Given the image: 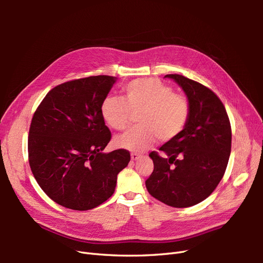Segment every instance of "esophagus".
Masks as SVG:
<instances>
[{"mask_svg":"<svg viewBox=\"0 0 263 263\" xmlns=\"http://www.w3.org/2000/svg\"><path fill=\"white\" fill-rule=\"evenodd\" d=\"M130 157H132V160H134V161H136V160H138V159H140V158H141V155H139V154H135V153H133V154L130 155Z\"/></svg>","mask_w":263,"mask_h":263,"instance_id":"obj_1","label":"esophagus"}]
</instances>
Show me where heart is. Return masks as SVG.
I'll use <instances>...</instances> for the list:
<instances>
[{"mask_svg":"<svg viewBox=\"0 0 263 263\" xmlns=\"http://www.w3.org/2000/svg\"><path fill=\"white\" fill-rule=\"evenodd\" d=\"M125 98L108 97L102 103L104 121L115 130H124L133 114H139L138 127L115 138V145L141 153L157 138L169 141L184 129L190 116V103L176 94L171 86L158 79L147 78L129 82L124 87Z\"/></svg>","mask_w":263,"mask_h":263,"instance_id":"heart-1","label":"heart"}]
</instances>
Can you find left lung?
<instances>
[{"instance_id": "left-lung-1", "label": "left lung", "mask_w": 263, "mask_h": 263, "mask_svg": "<svg viewBox=\"0 0 263 263\" xmlns=\"http://www.w3.org/2000/svg\"><path fill=\"white\" fill-rule=\"evenodd\" d=\"M184 91L189 121L176 138L149 154L154 171L146 181L151 196L172 208L201 203L216 189L227 168L232 128L224 104L209 87L180 74H166Z\"/></svg>"}]
</instances>
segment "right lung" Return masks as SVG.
<instances>
[{"instance_id": "right-lung-1", "label": "right lung", "mask_w": 263, "mask_h": 263, "mask_svg": "<svg viewBox=\"0 0 263 263\" xmlns=\"http://www.w3.org/2000/svg\"><path fill=\"white\" fill-rule=\"evenodd\" d=\"M116 80L95 76L57 85L31 119V172L44 192L63 208L87 211L104 203L114 193L117 174L130 161L125 149L103 153L112 136L101 106Z\"/></svg>"}]
</instances>
